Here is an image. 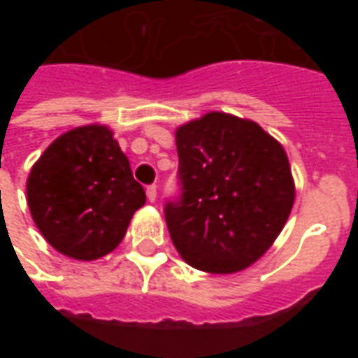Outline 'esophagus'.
<instances>
[{"mask_svg":"<svg viewBox=\"0 0 358 358\" xmlns=\"http://www.w3.org/2000/svg\"><path fill=\"white\" fill-rule=\"evenodd\" d=\"M148 199L151 203H153L157 199V187L155 186H149L148 187Z\"/></svg>","mask_w":358,"mask_h":358,"instance_id":"1","label":"esophagus"}]
</instances>
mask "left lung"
Listing matches in <instances>:
<instances>
[{"mask_svg": "<svg viewBox=\"0 0 358 358\" xmlns=\"http://www.w3.org/2000/svg\"><path fill=\"white\" fill-rule=\"evenodd\" d=\"M182 199L166 203L171 240L189 266L234 274L274 243L295 201L282 143L249 120L210 110L176 128Z\"/></svg>", "mask_w": 358, "mask_h": 358, "instance_id": "1", "label": "left lung"}]
</instances>
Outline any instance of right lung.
Segmentation results:
<instances>
[{"label": "right lung", "instance_id": "right-lung-1", "mask_svg": "<svg viewBox=\"0 0 358 358\" xmlns=\"http://www.w3.org/2000/svg\"><path fill=\"white\" fill-rule=\"evenodd\" d=\"M30 215L45 241L76 261H95L122 241L145 192L113 130L88 124L61 134L30 169Z\"/></svg>", "mask_w": 358, "mask_h": 358}]
</instances>
